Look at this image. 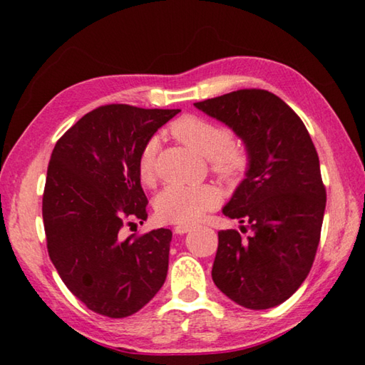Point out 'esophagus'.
I'll use <instances>...</instances> for the list:
<instances>
[{
	"mask_svg": "<svg viewBox=\"0 0 365 365\" xmlns=\"http://www.w3.org/2000/svg\"><path fill=\"white\" fill-rule=\"evenodd\" d=\"M191 230V225H188V224H180V225H177V227H174V232L177 233V235H183V233H188Z\"/></svg>",
	"mask_w": 365,
	"mask_h": 365,
	"instance_id": "34e87169",
	"label": "esophagus"
}]
</instances>
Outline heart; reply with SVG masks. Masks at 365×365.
I'll use <instances>...</instances> for the list:
<instances>
[{
  "mask_svg": "<svg viewBox=\"0 0 365 365\" xmlns=\"http://www.w3.org/2000/svg\"><path fill=\"white\" fill-rule=\"evenodd\" d=\"M172 137L182 141L201 156L209 158V168L220 180L237 183L250 169L251 156L243 141L219 122L201 115L187 114L170 123ZM156 138L145 141L137 156L140 180L151 185L156 180ZM219 205V191L211 185H169L156 196L154 211L164 222L191 224Z\"/></svg>",
  "mask_w": 365,
  "mask_h": 365,
  "instance_id": "heart-1",
  "label": "heart"
}]
</instances>
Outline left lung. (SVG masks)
I'll return each mask as SVG.
<instances>
[{
  "label": "left lung",
  "instance_id": "1",
  "mask_svg": "<svg viewBox=\"0 0 365 365\" xmlns=\"http://www.w3.org/2000/svg\"><path fill=\"white\" fill-rule=\"evenodd\" d=\"M195 106L232 127L251 156L224 214L253 233L242 240L238 230L219 232L212 280L246 309L279 306L306 280L320 242L327 191L316 146L299 115L267 90H237Z\"/></svg>",
  "mask_w": 365,
  "mask_h": 365
}]
</instances>
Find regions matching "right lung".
Segmentation results:
<instances>
[{"label":"right lung","mask_w":365,"mask_h":365,"mask_svg":"<svg viewBox=\"0 0 365 365\" xmlns=\"http://www.w3.org/2000/svg\"><path fill=\"white\" fill-rule=\"evenodd\" d=\"M180 109L104 104L58 140L43 191L51 262L72 294L96 314L128 317L164 285L172 232L123 235L148 219L137 156Z\"/></svg>","instance_id":"obj_1"}]
</instances>
